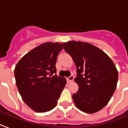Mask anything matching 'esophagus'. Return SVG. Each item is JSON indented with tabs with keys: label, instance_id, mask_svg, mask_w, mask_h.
I'll use <instances>...</instances> for the list:
<instances>
[{
	"label": "esophagus",
	"instance_id": "obj_1",
	"mask_svg": "<svg viewBox=\"0 0 128 128\" xmlns=\"http://www.w3.org/2000/svg\"><path fill=\"white\" fill-rule=\"evenodd\" d=\"M74 76H73V75H71L70 77H68V78H67V80H68V82H69V83H70V82H72V81L74 80Z\"/></svg>",
	"mask_w": 128,
	"mask_h": 128
}]
</instances>
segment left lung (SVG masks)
I'll use <instances>...</instances> for the list:
<instances>
[{
  "label": "left lung",
  "instance_id": "1",
  "mask_svg": "<svg viewBox=\"0 0 128 128\" xmlns=\"http://www.w3.org/2000/svg\"><path fill=\"white\" fill-rule=\"evenodd\" d=\"M66 52L75 62L78 90L72 95L81 111L94 114L107 105L117 86L118 72L111 58L101 49L88 42H63Z\"/></svg>",
  "mask_w": 128,
  "mask_h": 128
}]
</instances>
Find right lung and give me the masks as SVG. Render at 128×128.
<instances>
[{
    "mask_svg": "<svg viewBox=\"0 0 128 128\" xmlns=\"http://www.w3.org/2000/svg\"><path fill=\"white\" fill-rule=\"evenodd\" d=\"M63 49L59 42H45L26 54L15 66L16 84L23 101L36 112H46L57 104L66 84L58 77L56 63Z\"/></svg>",
    "mask_w": 128,
    "mask_h": 128,
    "instance_id": "add662e5",
    "label": "right lung"
}]
</instances>
